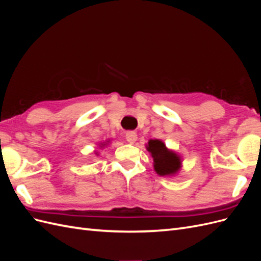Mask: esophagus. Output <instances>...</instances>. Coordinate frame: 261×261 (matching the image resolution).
<instances>
[{
  "mask_svg": "<svg viewBox=\"0 0 261 261\" xmlns=\"http://www.w3.org/2000/svg\"><path fill=\"white\" fill-rule=\"evenodd\" d=\"M125 138L127 143L134 144V143H136V140H137V134H136V132H127L125 135Z\"/></svg>",
  "mask_w": 261,
  "mask_h": 261,
  "instance_id": "34e87169",
  "label": "esophagus"
}]
</instances>
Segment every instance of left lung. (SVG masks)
I'll return each instance as SVG.
<instances>
[{
  "instance_id": "obj_1",
  "label": "left lung",
  "mask_w": 261,
  "mask_h": 261,
  "mask_svg": "<svg viewBox=\"0 0 261 261\" xmlns=\"http://www.w3.org/2000/svg\"><path fill=\"white\" fill-rule=\"evenodd\" d=\"M146 149L153 159V169L160 176H174L181 169V156L169 149L162 140L150 139Z\"/></svg>"
}]
</instances>
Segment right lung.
<instances>
[{"label":"right lung","mask_w":261,"mask_h":261,"mask_svg":"<svg viewBox=\"0 0 261 261\" xmlns=\"http://www.w3.org/2000/svg\"><path fill=\"white\" fill-rule=\"evenodd\" d=\"M110 141H111V140H110V139H109V140H106V141H105V143H101V144L99 145V148H105L106 146H108V144L110 143ZM96 154H98V152H96Z\"/></svg>","instance_id":"add662e5"}]
</instances>
